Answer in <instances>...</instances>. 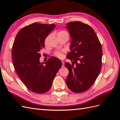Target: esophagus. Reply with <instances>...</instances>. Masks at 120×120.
Masks as SVG:
<instances>
[{
    "instance_id": "34e87169",
    "label": "esophagus",
    "mask_w": 120,
    "mask_h": 120,
    "mask_svg": "<svg viewBox=\"0 0 120 120\" xmlns=\"http://www.w3.org/2000/svg\"><path fill=\"white\" fill-rule=\"evenodd\" d=\"M62 66L63 67L64 66V61H62Z\"/></svg>"
}]
</instances>
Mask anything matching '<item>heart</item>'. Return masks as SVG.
Returning a JSON list of instances; mask_svg holds the SVG:
<instances>
[{
    "instance_id": "1",
    "label": "heart",
    "mask_w": 120,
    "mask_h": 120,
    "mask_svg": "<svg viewBox=\"0 0 120 120\" xmlns=\"http://www.w3.org/2000/svg\"><path fill=\"white\" fill-rule=\"evenodd\" d=\"M65 32H66L64 31V30H62V31L59 32L58 33H65ZM55 55H56V56H57L58 57L61 58V57H62V52H59V51H57V52H56L55 53Z\"/></svg>"
}]
</instances>
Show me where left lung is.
<instances>
[{
    "label": "left lung",
    "mask_w": 120,
    "mask_h": 120,
    "mask_svg": "<svg viewBox=\"0 0 120 120\" xmlns=\"http://www.w3.org/2000/svg\"><path fill=\"white\" fill-rule=\"evenodd\" d=\"M66 28L71 37L67 58L73 61L65 63L69 70L66 83L72 91L80 93L92 86L100 73L102 47L94 30L87 24L72 22Z\"/></svg>",
    "instance_id": "left-lung-1"
}]
</instances>
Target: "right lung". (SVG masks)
<instances>
[{"label": "right lung", "mask_w": 120, "mask_h": 120, "mask_svg": "<svg viewBox=\"0 0 120 120\" xmlns=\"http://www.w3.org/2000/svg\"><path fill=\"white\" fill-rule=\"evenodd\" d=\"M55 26L54 24L36 22L27 26L18 32L13 44L12 56L16 72L26 87L35 93L49 90L62 66L61 60L54 57L46 62L40 61L44 41Z\"/></svg>", "instance_id": "1"}]
</instances>
